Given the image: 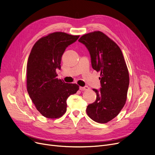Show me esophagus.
I'll list each match as a JSON object with an SVG mask.
<instances>
[{
    "label": "esophagus",
    "mask_w": 155,
    "mask_h": 155,
    "mask_svg": "<svg viewBox=\"0 0 155 155\" xmlns=\"http://www.w3.org/2000/svg\"><path fill=\"white\" fill-rule=\"evenodd\" d=\"M89 87H87V86H85V87H80V90L82 91H88L89 90Z\"/></svg>",
    "instance_id": "esophagus-1"
}]
</instances>
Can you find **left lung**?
<instances>
[{"mask_svg":"<svg viewBox=\"0 0 155 155\" xmlns=\"http://www.w3.org/2000/svg\"><path fill=\"white\" fill-rule=\"evenodd\" d=\"M91 56L93 69L101 72L100 91L93 89L96 101L89 104L87 115L99 123H107L116 117L127 99L129 71L119 46L102 32L97 31L81 36Z\"/></svg>","mask_w":155,"mask_h":155,"instance_id":"1","label":"left lung"}]
</instances>
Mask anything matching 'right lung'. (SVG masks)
<instances>
[{
	"instance_id": "add662e5",
	"label": "right lung",
	"mask_w": 155,
	"mask_h": 155,
	"mask_svg": "<svg viewBox=\"0 0 155 155\" xmlns=\"http://www.w3.org/2000/svg\"><path fill=\"white\" fill-rule=\"evenodd\" d=\"M79 36L54 32L38 39L32 48L27 63V91L36 109L45 117H61L67 111L68 97L79 90L77 84L58 79L56 72L61 68L65 49Z\"/></svg>"
}]
</instances>
